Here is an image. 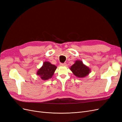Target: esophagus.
I'll return each instance as SVG.
<instances>
[{
  "mask_svg": "<svg viewBox=\"0 0 122 122\" xmlns=\"http://www.w3.org/2000/svg\"><path fill=\"white\" fill-rule=\"evenodd\" d=\"M60 65L61 66H67V64L66 63H61Z\"/></svg>",
  "mask_w": 122,
  "mask_h": 122,
  "instance_id": "34e87169",
  "label": "esophagus"
}]
</instances>
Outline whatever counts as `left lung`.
<instances>
[{
  "instance_id": "obj_1",
  "label": "left lung",
  "mask_w": 122,
  "mask_h": 122,
  "mask_svg": "<svg viewBox=\"0 0 122 122\" xmlns=\"http://www.w3.org/2000/svg\"><path fill=\"white\" fill-rule=\"evenodd\" d=\"M70 69L74 74V75L79 78H83L87 76L91 72V69L85 65L80 60L75 61Z\"/></svg>"
}]
</instances>
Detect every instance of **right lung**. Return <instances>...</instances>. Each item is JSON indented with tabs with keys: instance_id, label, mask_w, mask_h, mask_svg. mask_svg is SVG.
<instances>
[{
	"instance_id": "right-lung-1",
	"label": "right lung",
	"mask_w": 122,
	"mask_h": 122,
	"mask_svg": "<svg viewBox=\"0 0 122 122\" xmlns=\"http://www.w3.org/2000/svg\"><path fill=\"white\" fill-rule=\"evenodd\" d=\"M56 68V66L51 64L50 62L45 61L44 62L42 67L36 72V75L43 80H48L52 78Z\"/></svg>"
}]
</instances>
